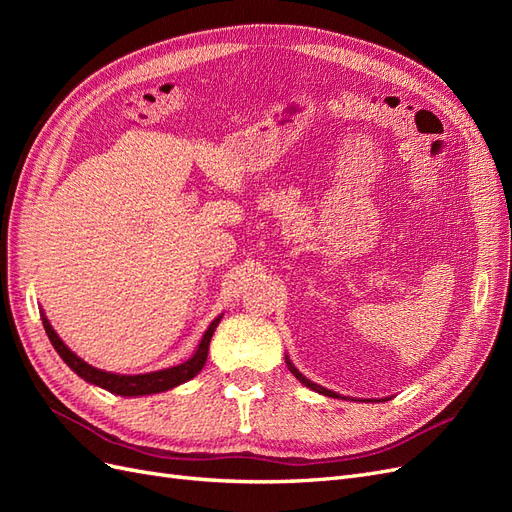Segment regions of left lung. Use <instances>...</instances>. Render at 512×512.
<instances>
[{
	"instance_id": "left-lung-1",
	"label": "left lung",
	"mask_w": 512,
	"mask_h": 512,
	"mask_svg": "<svg viewBox=\"0 0 512 512\" xmlns=\"http://www.w3.org/2000/svg\"><path fill=\"white\" fill-rule=\"evenodd\" d=\"M288 367H290V371H292V374H294V376H297V378H299V380H301V382H303L305 386H309V389H312V391H316V393H322V395H327V397H337V393H333V391H329V389H324V386H320V384H314V382H309V380H307L305 376H301V374H299V371L292 367V363H290V361H288Z\"/></svg>"
}]
</instances>
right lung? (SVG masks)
I'll list each match as a JSON object with an SVG mask.
<instances>
[{
	"mask_svg": "<svg viewBox=\"0 0 512 512\" xmlns=\"http://www.w3.org/2000/svg\"><path fill=\"white\" fill-rule=\"evenodd\" d=\"M42 324H44V331L49 335L53 348L57 350V354L61 356L68 363V367L72 371H76L83 380L102 386V389L111 391L115 395H123V397H134V395H151V393H162L173 389V386H179L183 382L192 380L200 369L205 367L207 361V352H209V342L213 337V331L218 329L220 318H215L207 333L203 335V342H200L198 350L194 352V356L190 361H185L177 367H168L162 371H151V374H141V376H119V374H111V371H102L87 365L83 359H79L64 342H61L59 335L53 331L51 322L42 316Z\"/></svg>",
	"mask_w": 512,
	"mask_h": 512,
	"instance_id": "1",
	"label": "right lung"
}]
</instances>
